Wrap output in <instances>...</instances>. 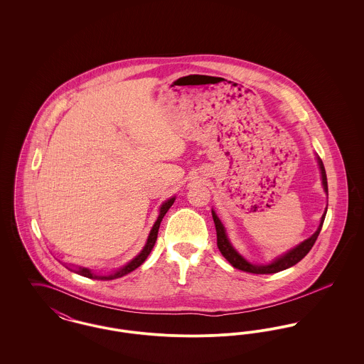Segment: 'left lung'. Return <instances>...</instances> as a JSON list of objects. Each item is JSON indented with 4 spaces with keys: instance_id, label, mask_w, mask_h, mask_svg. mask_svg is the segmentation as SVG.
Wrapping results in <instances>:
<instances>
[{
    "instance_id": "left-lung-1",
    "label": "left lung",
    "mask_w": 364,
    "mask_h": 364,
    "mask_svg": "<svg viewBox=\"0 0 364 364\" xmlns=\"http://www.w3.org/2000/svg\"><path fill=\"white\" fill-rule=\"evenodd\" d=\"M316 161H318V165H319V169H321L323 190L328 193V178H326V172H325L323 162H322V159L319 156H316ZM326 211H328V208H326L322 218H321V224L318 226L316 232L312 235L311 237H309L307 240L300 242L299 245H296L291 251H288L287 254L281 255L279 258H276V259L270 262V263H267V264H254V263H250L248 260L244 259L242 255L235 250V247L229 242V239L226 236L225 226L223 225L221 220L217 217L214 210H211V214H213V220H214L215 230H217V245H218L221 254L224 255V258L233 267L242 270V272H247V273H252V274H273V273H278L281 270L292 267L294 264H296L297 262H300L310 252V250H311L314 242H316V239L319 236V232H321L322 225H323V221H325V217H326Z\"/></svg>"
}]
</instances>
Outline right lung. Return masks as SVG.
<instances>
[{"instance_id":"right-lung-1","label":"right lung","mask_w":364,"mask_h":364,"mask_svg":"<svg viewBox=\"0 0 364 364\" xmlns=\"http://www.w3.org/2000/svg\"><path fill=\"white\" fill-rule=\"evenodd\" d=\"M174 199H176V198H171V199H168V200H165V202L162 203V206L159 208V215H158V218H156V224L153 225L151 230H150V235H149V239H147L146 245H144L143 250L139 252V255H136L129 263H127L125 266H122V269L116 270L114 273H112V274H109V276H98V274H94L90 269H86V267L70 269V266H67L65 263H64V266H65L67 269L72 270V272H75V273L83 276V277L94 278V279H104V281H106V279H116V278L122 277V276H125V274L134 272V270L138 269L139 266H140L144 260L147 259V257L150 255V252H151V250H153V247H154V244H156V242L158 229H159V225H161V221H162L164 215L168 213V210L173 205Z\"/></svg>"}]
</instances>
